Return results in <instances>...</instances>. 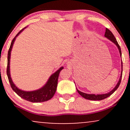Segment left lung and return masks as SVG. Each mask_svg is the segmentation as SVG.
<instances>
[{"mask_svg":"<svg viewBox=\"0 0 130 130\" xmlns=\"http://www.w3.org/2000/svg\"><path fill=\"white\" fill-rule=\"evenodd\" d=\"M104 37H106L107 38H108L110 41H111L112 42L114 43V44L117 46L118 49H119V53H120V56H121L122 55L121 49H120V46H119V44H118L117 40L116 39V38H115L114 35H113L112 33L108 29H107V28L106 29V32H105V34H104ZM121 65H122V71H121V75H120V79H119V81H118V83L116 86V87H115L114 89H113L111 91V92H108V93H105V94H97V95H95V94H87V93H83V92H80L79 90H78L76 89L77 92H78V93L80 94V95H81L83 98H86V99H87V100H98V101L102 100L105 99V98H108V96H111L112 94L114 93L115 91H116L118 89L119 85H120V82H121L122 77V70H122V67H122L123 66V65H122V61Z\"/></svg>","mask_w":130,"mask_h":130,"instance_id":"obj_1","label":"left lung"}]
</instances>
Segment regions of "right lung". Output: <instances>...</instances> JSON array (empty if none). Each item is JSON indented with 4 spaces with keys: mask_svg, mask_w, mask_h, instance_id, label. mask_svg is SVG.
<instances>
[{
    "mask_svg": "<svg viewBox=\"0 0 130 130\" xmlns=\"http://www.w3.org/2000/svg\"><path fill=\"white\" fill-rule=\"evenodd\" d=\"M24 29H22L20 32H18V34L16 35V37L13 38L12 41L11 43L10 48H9L8 52V62H7V74L8 76V80L10 83V86L12 88L13 91L15 92L17 95H18L20 97H21L23 99L26 100L27 101H30L32 103H40L44 102V101H47L51 99L53 96L54 95L57 90V82L58 78H59V73L60 71L63 68V67H60L57 71H56L54 73H53L50 77L48 80L46 84L43 87L40 88V89H38L37 90L34 91H24L21 90L18 88L14 85L13 82L11 79V76H10V56H11V51L12 50V47L14 44V41H15L16 37L19 35V34Z\"/></svg>",
    "mask_w": 130,
    "mask_h": 130,
    "instance_id": "right-lung-1",
    "label": "right lung"
}]
</instances>
